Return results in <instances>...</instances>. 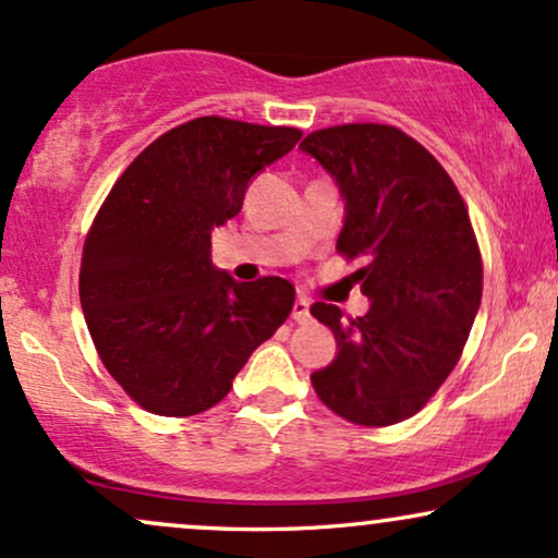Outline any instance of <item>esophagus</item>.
Returning <instances> with one entry per match:
<instances>
[{
  "instance_id": "1",
  "label": "esophagus",
  "mask_w": 558,
  "mask_h": 558,
  "mask_svg": "<svg viewBox=\"0 0 558 558\" xmlns=\"http://www.w3.org/2000/svg\"><path fill=\"white\" fill-rule=\"evenodd\" d=\"M291 317H293V323H299V325L310 323V301H306L304 296H299L296 301H293Z\"/></svg>"
}]
</instances>
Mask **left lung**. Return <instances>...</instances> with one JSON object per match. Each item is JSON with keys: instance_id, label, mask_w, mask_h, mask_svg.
I'll return each mask as SVG.
<instances>
[{"instance_id": "obj_1", "label": "left lung", "mask_w": 558, "mask_h": 558, "mask_svg": "<svg viewBox=\"0 0 558 558\" xmlns=\"http://www.w3.org/2000/svg\"><path fill=\"white\" fill-rule=\"evenodd\" d=\"M345 198L338 254L373 304L345 317L317 301L338 354L312 375L338 417L386 427L414 417L457 367L483 296V259L459 189L420 141L393 125L345 123L301 141Z\"/></svg>"}]
</instances>
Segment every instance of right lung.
<instances>
[{"mask_svg": "<svg viewBox=\"0 0 558 558\" xmlns=\"http://www.w3.org/2000/svg\"><path fill=\"white\" fill-rule=\"evenodd\" d=\"M299 138V128L189 120L151 141L96 213L81 257L83 315L107 373L146 412L213 409L291 315L288 280L235 283L209 248L248 181Z\"/></svg>", "mask_w": 558, "mask_h": 558, "instance_id": "right-lung-1", "label": "right lung"}]
</instances>
